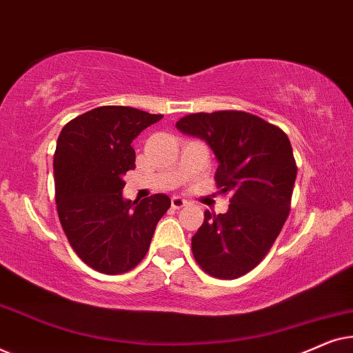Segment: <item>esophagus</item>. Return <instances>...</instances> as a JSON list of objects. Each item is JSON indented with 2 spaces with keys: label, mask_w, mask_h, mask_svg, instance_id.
Wrapping results in <instances>:
<instances>
[{
  "label": "esophagus",
  "mask_w": 353,
  "mask_h": 353,
  "mask_svg": "<svg viewBox=\"0 0 353 353\" xmlns=\"http://www.w3.org/2000/svg\"><path fill=\"white\" fill-rule=\"evenodd\" d=\"M188 204H190V202H188L186 199H183V197H178V196L172 197V207H173V209H181V207H185Z\"/></svg>",
  "instance_id": "obj_1"
}]
</instances>
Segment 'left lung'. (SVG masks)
Segmentation results:
<instances>
[{
	"mask_svg": "<svg viewBox=\"0 0 353 353\" xmlns=\"http://www.w3.org/2000/svg\"><path fill=\"white\" fill-rule=\"evenodd\" d=\"M176 128L205 139L219 161V192L230 194L226 214L204 212L192 255L210 276H243L268 254L291 210L297 175L291 141L276 125L244 110L190 114Z\"/></svg>",
	"mask_w": 353,
	"mask_h": 353,
	"instance_id": "1",
	"label": "left lung"
}]
</instances>
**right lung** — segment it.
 Returning <instances> with one entry per match:
<instances>
[{
	"label": "right lung",
	"mask_w": 353,
	"mask_h": 353,
	"mask_svg": "<svg viewBox=\"0 0 353 353\" xmlns=\"http://www.w3.org/2000/svg\"><path fill=\"white\" fill-rule=\"evenodd\" d=\"M163 117L125 105H101L64 125L54 152L56 205L75 254L96 272L133 270L149 250L165 194L125 201L123 175L134 168L133 139Z\"/></svg>",
	"instance_id": "1"
}]
</instances>
